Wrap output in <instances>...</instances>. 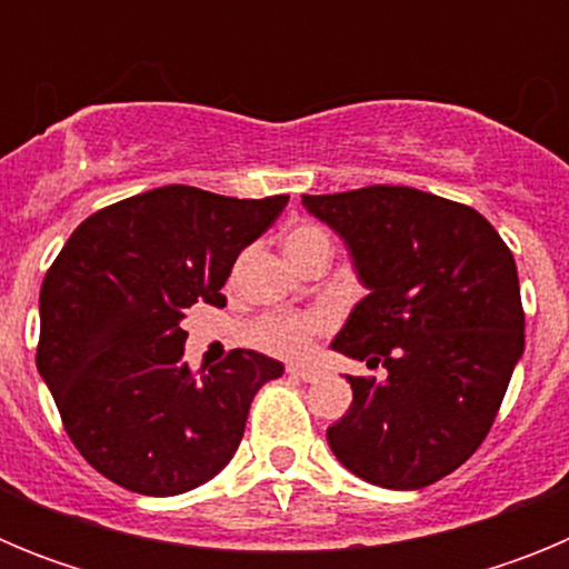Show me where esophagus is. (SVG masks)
I'll return each mask as SVG.
<instances>
[{"instance_id": "34e87169", "label": "esophagus", "mask_w": 569, "mask_h": 569, "mask_svg": "<svg viewBox=\"0 0 569 569\" xmlns=\"http://www.w3.org/2000/svg\"><path fill=\"white\" fill-rule=\"evenodd\" d=\"M288 376H293V379H301V381H316L319 379V370L310 365H288Z\"/></svg>"}]
</instances>
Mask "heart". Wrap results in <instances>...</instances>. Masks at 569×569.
Listing matches in <instances>:
<instances>
[{"mask_svg":"<svg viewBox=\"0 0 569 569\" xmlns=\"http://www.w3.org/2000/svg\"><path fill=\"white\" fill-rule=\"evenodd\" d=\"M330 250H333L330 233L316 222H299L284 233V253L293 264L313 253H330ZM328 328V313H273L256 321L250 328V341L268 353L299 356Z\"/></svg>","mask_w":569,"mask_h":569,"instance_id":"b5f03b06","label":"heart"}]
</instances>
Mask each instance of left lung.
I'll return each instance as SVG.
<instances>
[{"instance_id": "obj_1", "label": "left lung", "mask_w": 569, "mask_h": 569, "mask_svg": "<svg viewBox=\"0 0 569 569\" xmlns=\"http://www.w3.org/2000/svg\"><path fill=\"white\" fill-rule=\"evenodd\" d=\"M336 230L370 293L333 350L387 379L347 376L353 405L328 427L336 459L370 485L419 490L490 433L525 353L516 259L479 210L396 184L301 196Z\"/></svg>"}]
</instances>
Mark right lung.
I'll list each match as a JSON object with an SVG mask.
<instances>
[{
    "label": "right lung",
    "mask_w": 569,
    "mask_h": 569,
    "mask_svg": "<svg viewBox=\"0 0 569 569\" xmlns=\"http://www.w3.org/2000/svg\"><path fill=\"white\" fill-rule=\"evenodd\" d=\"M288 199L164 184L97 210L64 241L39 293L37 367L104 479L179 496L233 459L250 401L284 367L230 350L193 376L182 319L196 299L222 308L233 261Z\"/></svg>",
    "instance_id": "obj_1"
}]
</instances>
